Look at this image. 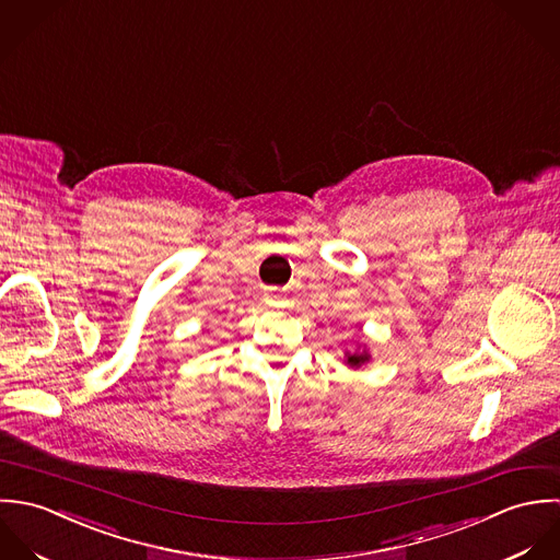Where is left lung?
Instances as JSON below:
<instances>
[{
    "instance_id": "8db88e82",
    "label": "left lung",
    "mask_w": 560,
    "mask_h": 560,
    "mask_svg": "<svg viewBox=\"0 0 560 560\" xmlns=\"http://www.w3.org/2000/svg\"><path fill=\"white\" fill-rule=\"evenodd\" d=\"M370 359H372V354H370V348H368L365 343H357L354 350H346V352H343V363H346L348 368H352V370H359V368L365 365Z\"/></svg>"
}]
</instances>
